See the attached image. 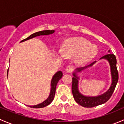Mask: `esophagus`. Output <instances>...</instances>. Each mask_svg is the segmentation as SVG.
<instances>
[{
    "label": "esophagus",
    "mask_w": 124,
    "mask_h": 124,
    "mask_svg": "<svg viewBox=\"0 0 124 124\" xmlns=\"http://www.w3.org/2000/svg\"><path fill=\"white\" fill-rule=\"evenodd\" d=\"M72 67L71 66H68V67L66 68V71L68 73H70V72H72Z\"/></svg>",
    "instance_id": "1"
}]
</instances>
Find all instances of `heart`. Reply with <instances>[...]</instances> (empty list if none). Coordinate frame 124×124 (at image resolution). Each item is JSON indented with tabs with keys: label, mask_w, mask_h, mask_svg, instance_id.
Instances as JSON below:
<instances>
[{
	"label": "heart",
	"mask_w": 124,
	"mask_h": 124,
	"mask_svg": "<svg viewBox=\"0 0 124 124\" xmlns=\"http://www.w3.org/2000/svg\"><path fill=\"white\" fill-rule=\"evenodd\" d=\"M62 52L63 56L67 57H76V62L78 65H84L95 57L98 48L86 39L75 37L63 44Z\"/></svg>",
	"instance_id": "heart-1"
}]
</instances>
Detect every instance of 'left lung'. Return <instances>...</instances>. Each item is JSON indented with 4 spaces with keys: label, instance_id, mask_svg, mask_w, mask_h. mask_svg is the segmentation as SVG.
Wrapping results in <instances>:
<instances>
[{
    "label": "left lung",
    "instance_id": "left-lung-1",
    "mask_svg": "<svg viewBox=\"0 0 124 124\" xmlns=\"http://www.w3.org/2000/svg\"><path fill=\"white\" fill-rule=\"evenodd\" d=\"M108 54H107L102 56L100 59H106L109 63L110 66L111 76H112V84L110 87L108 89V91L104 93L103 94L100 95L95 97H89V96H85L80 93L78 91V77H77L76 73L80 72L88 67H91L94 64L96 61L93 62L89 65L86 67L78 68L76 69V71L73 72L74 77H72V92L75 101L80 104V106L84 107H93L95 106H99L102 104L107 102L111 96L113 94L114 90L115 89L116 84L118 81V71L116 68V59L115 56L113 54H111L110 51L108 50Z\"/></svg>",
    "mask_w": 124,
    "mask_h": 124
}]
</instances>
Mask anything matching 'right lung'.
I'll use <instances>...</instances> for the list:
<instances>
[{"mask_svg":"<svg viewBox=\"0 0 124 124\" xmlns=\"http://www.w3.org/2000/svg\"><path fill=\"white\" fill-rule=\"evenodd\" d=\"M54 32V31H49V30H47V31H39V32H35V33H33V34L31 35L29 37H27V38L24 39L22 40L21 42H23V41H26V40L30 39L31 38H33L34 37H38L40 35H48L52 34ZM8 74V70L7 71V76ZM62 76H63V74H62V71H57L56 74L53 76V78H52V81H51V89H50V95L48 96V98L46 100L44 101H43L41 103L39 104L35 105V106H27L29 107H31L32 108H42V107H44L46 106L49 105L51 102H52L54 99L55 92H56V85H57V83H58L59 80L62 78Z\"/></svg>","mask_w":124,"mask_h":124,"instance_id":"1","label":"right lung"}]
</instances>
